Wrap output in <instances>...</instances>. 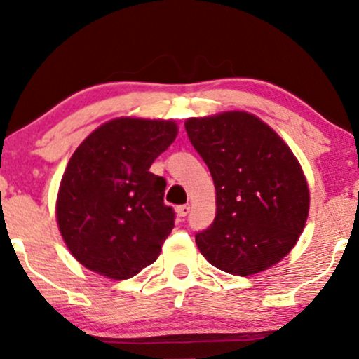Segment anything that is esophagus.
Instances as JSON below:
<instances>
[{
    "label": "esophagus",
    "instance_id": "esophagus-1",
    "mask_svg": "<svg viewBox=\"0 0 359 359\" xmlns=\"http://www.w3.org/2000/svg\"><path fill=\"white\" fill-rule=\"evenodd\" d=\"M175 211H177V216H179V217H185L189 214V211H191V208H189L187 204H182V205H177Z\"/></svg>",
    "mask_w": 359,
    "mask_h": 359
}]
</instances>
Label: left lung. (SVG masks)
Here are the masks:
<instances>
[{
    "mask_svg": "<svg viewBox=\"0 0 359 359\" xmlns=\"http://www.w3.org/2000/svg\"><path fill=\"white\" fill-rule=\"evenodd\" d=\"M189 140L216 187V217L196 234L211 265L248 277L297 245L309 216L307 179L277 131L246 111L185 119Z\"/></svg>",
    "mask_w": 359,
    "mask_h": 359,
    "instance_id": "1",
    "label": "left lung"
}]
</instances>
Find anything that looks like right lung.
Masks as SVG:
<instances>
[{"label": "right lung", "instance_id": "add662e5", "mask_svg": "<svg viewBox=\"0 0 359 359\" xmlns=\"http://www.w3.org/2000/svg\"><path fill=\"white\" fill-rule=\"evenodd\" d=\"M174 119L121 116L76 148L55 203L62 240L82 266L126 280L151 265L174 229L165 179L150 165L174 143Z\"/></svg>", "mask_w": 359, "mask_h": 359}]
</instances>
